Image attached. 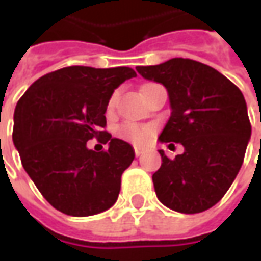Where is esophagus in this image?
Wrapping results in <instances>:
<instances>
[{
  "label": "esophagus",
  "instance_id": "34e87169",
  "mask_svg": "<svg viewBox=\"0 0 261 261\" xmlns=\"http://www.w3.org/2000/svg\"><path fill=\"white\" fill-rule=\"evenodd\" d=\"M134 151H135V155L139 156L141 154H142V151H144V149H142V148H139V146H134Z\"/></svg>",
  "mask_w": 261,
  "mask_h": 261
}]
</instances>
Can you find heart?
Instances as JSON below:
<instances>
[{"mask_svg": "<svg viewBox=\"0 0 261 261\" xmlns=\"http://www.w3.org/2000/svg\"><path fill=\"white\" fill-rule=\"evenodd\" d=\"M116 100H117V93H113L110 95L109 101H107V110L112 112L115 109ZM152 127L151 126H144L134 123V122H126L117 127L116 130V135L119 136L120 139L127 141L130 144H135V145H144L146 144L151 136H152Z\"/></svg>", "mask_w": 261, "mask_h": 261, "instance_id": "heart-1", "label": "heart"}]
</instances>
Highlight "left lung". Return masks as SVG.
<instances>
[{
  "instance_id": "obj_1",
  "label": "left lung",
  "mask_w": 261,
  "mask_h": 261,
  "mask_svg": "<svg viewBox=\"0 0 261 261\" xmlns=\"http://www.w3.org/2000/svg\"><path fill=\"white\" fill-rule=\"evenodd\" d=\"M136 69L168 91L171 116L160 141L185 146L173 160L160 151L163 164L152 174L156 197L175 212H203L224 197L243 166L251 135L244 95L221 72L193 59Z\"/></svg>"
}]
</instances>
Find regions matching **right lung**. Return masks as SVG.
Instances as JSON below:
<instances>
[{
  "label": "right lung",
  "mask_w": 261,
  "mask_h": 261,
  "mask_svg": "<svg viewBox=\"0 0 261 261\" xmlns=\"http://www.w3.org/2000/svg\"><path fill=\"white\" fill-rule=\"evenodd\" d=\"M132 76L136 72L127 66H66L40 76L15 106L13 141L21 164L62 214L91 216L117 200L135 152L103 130L105 113L115 88ZM93 137L109 149L88 150L86 141Z\"/></svg>",
  "instance_id": "1"
}]
</instances>
